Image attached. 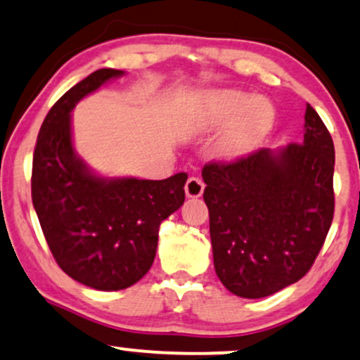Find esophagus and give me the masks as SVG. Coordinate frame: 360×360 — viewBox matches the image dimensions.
I'll list each match as a JSON object with an SVG mask.
<instances>
[{
  "instance_id": "1",
  "label": "esophagus",
  "mask_w": 360,
  "mask_h": 360,
  "mask_svg": "<svg viewBox=\"0 0 360 360\" xmlns=\"http://www.w3.org/2000/svg\"><path fill=\"white\" fill-rule=\"evenodd\" d=\"M184 191L188 198H199L202 191H205V183H202L199 177H189V179L186 181Z\"/></svg>"
}]
</instances>
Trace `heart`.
I'll list each match as a JSON object with an SVG mask.
<instances>
[{
	"label": "heart",
	"mask_w": 360,
	"mask_h": 360,
	"mask_svg": "<svg viewBox=\"0 0 360 360\" xmlns=\"http://www.w3.org/2000/svg\"><path fill=\"white\" fill-rule=\"evenodd\" d=\"M226 122L214 144L224 161H235L262 144L275 124V109L266 98L246 97L235 89L214 90L199 103L194 129L211 131Z\"/></svg>",
	"instance_id": "obj_1"
}]
</instances>
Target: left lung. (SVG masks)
Masks as SVG:
<instances>
[{"mask_svg":"<svg viewBox=\"0 0 360 360\" xmlns=\"http://www.w3.org/2000/svg\"><path fill=\"white\" fill-rule=\"evenodd\" d=\"M330 134L307 103L304 139L202 167L214 270L229 292L263 298L305 276L333 218Z\"/></svg>","mask_w":360,"mask_h":360,"instance_id":"1","label":"left lung"}]
</instances>
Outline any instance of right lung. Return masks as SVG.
<instances>
[{
    "instance_id": "add662e5",
    "label": "right lung",
    "mask_w": 360,
    "mask_h": 360,
    "mask_svg": "<svg viewBox=\"0 0 360 360\" xmlns=\"http://www.w3.org/2000/svg\"><path fill=\"white\" fill-rule=\"evenodd\" d=\"M125 72L101 68L58 98L33 154L32 199L58 266L82 285L115 292L153 266L159 226L184 202L186 172L162 181L103 177L73 149L72 110Z\"/></svg>"
}]
</instances>
